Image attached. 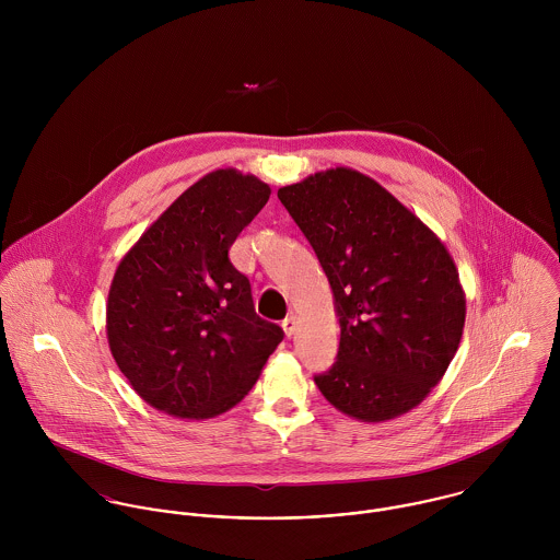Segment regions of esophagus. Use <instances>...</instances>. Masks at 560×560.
<instances>
[{"instance_id": "34e87169", "label": "esophagus", "mask_w": 560, "mask_h": 560, "mask_svg": "<svg viewBox=\"0 0 560 560\" xmlns=\"http://www.w3.org/2000/svg\"><path fill=\"white\" fill-rule=\"evenodd\" d=\"M282 327H284V334L291 338L295 334V329H298V320H295V317H287V319L282 320Z\"/></svg>"}]
</instances>
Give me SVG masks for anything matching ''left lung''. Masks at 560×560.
Returning <instances> with one entry per match:
<instances>
[{
	"instance_id": "obj_1",
	"label": "left lung",
	"mask_w": 560,
	"mask_h": 560,
	"mask_svg": "<svg viewBox=\"0 0 560 560\" xmlns=\"http://www.w3.org/2000/svg\"><path fill=\"white\" fill-rule=\"evenodd\" d=\"M329 280L340 345L320 395L362 422L397 418L424 399L457 353L466 298L457 267L377 180L317 172L278 189Z\"/></svg>"
}]
</instances>
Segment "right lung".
<instances>
[{
  "label": "right lung",
  "mask_w": 560,
  "mask_h": 560,
  "mask_svg": "<svg viewBox=\"0 0 560 560\" xmlns=\"http://www.w3.org/2000/svg\"><path fill=\"white\" fill-rule=\"evenodd\" d=\"M233 167L185 189L120 260L107 298V340L133 390L176 418L237 405L282 342L254 311L229 249L269 200Z\"/></svg>",
  "instance_id": "right-lung-1"
}]
</instances>
